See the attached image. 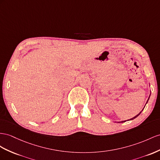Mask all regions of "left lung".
<instances>
[{"instance_id": "obj_1", "label": "left lung", "mask_w": 160, "mask_h": 160, "mask_svg": "<svg viewBox=\"0 0 160 160\" xmlns=\"http://www.w3.org/2000/svg\"><path fill=\"white\" fill-rule=\"evenodd\" d=\"M150 95H149V98H148V100H147V103H146V104L147 103V102H148V101H149V97H150ZM145 107H144V108H145ZM144 108H143L142 109V110L143 109H144ZM142 111L140 112V113H139L138 114V115H137V116H135L134 117H133L132 118H130V120H128V121H129V120H134V118H136L137 117H138L139 115H140V114H141V113L142 112ZM126 120H124V121H122V122H118V123H122V122H125Z\"/></svg>"}]
</instances>
